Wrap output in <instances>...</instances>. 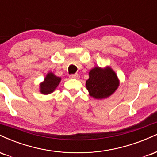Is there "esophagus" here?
<instances>
[{
    "label": "esophagus",
    "instance_id": "1",
    "mask_svg": "<svg viewBox=\"0 0 157 157\" xmlns=\"http://www.w3.org/2000/svg\"><path fill=\"white\" fill-rule=\"evenodd\" d=\"M69 77L71 79H78L80 77V75L78 74H75V75H70Z\"/></svg>",
    "mask_w": 157,
    "mask_h": 157
}]
</instances>
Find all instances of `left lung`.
I'll use <instances>...</instances> for the list:
<instances>
[{"mask_svg":"<svg viewBox=\"0 0 157 157\" xmlns=\"http://www.w3.org/2000/svg\"><path fill=\"white\" fill-rule=\"evenodd\" d=\"M86 86L89 95L95 99H105L114 93L120 85L117 75L111 68L99 66L89 71Z\"/></svg>","mask_w":157,"mask_h":157,"instance_id":"obj_1","label":"left lung"}]
</instances>
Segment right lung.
Here are the masks:
<instances>
[{
  "label": "right lung",
  "mask_w": 157,
  "mask_h": 157,
  "mask_svg": "<svg viewBox=\"0 0 157 157\" xmlns=\"http://www.w3.org/2000/svg\"><path fill=\"white\" fill-rule=\"evenodd\" d=\"M60 80V77H57L52 72H48L44 78V82L40 84V91L43 94L52 93L58 86Z\"/></svg>",
  "instance_id": "1"
}]
</instances>
